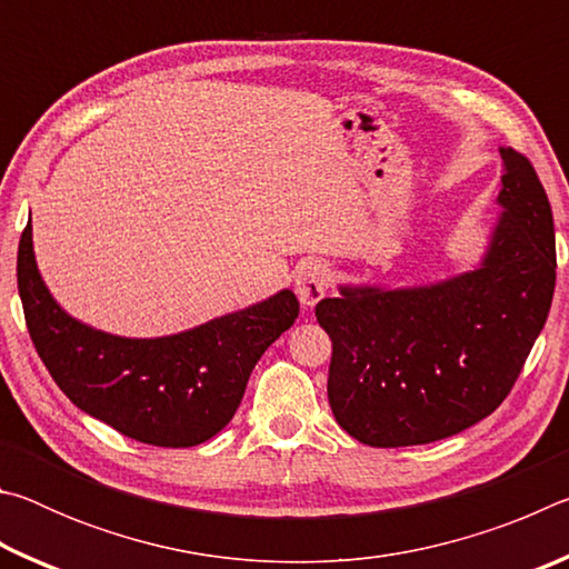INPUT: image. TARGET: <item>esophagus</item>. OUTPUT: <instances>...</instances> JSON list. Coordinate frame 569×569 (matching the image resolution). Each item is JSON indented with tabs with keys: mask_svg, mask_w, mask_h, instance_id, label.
<instances>
[{
	"mask_svg": "<svg viewBox=\"0 0 569 569\" xmlns=\"http://www.w3.org/2000/svg\"><path fill=\"white\" fill-rule=\"evenodd\" d=\"M331 271L329 266L321 261H311L298 268L296 273V296L303 306H316L326 296V288H329Z\"/></svg>",
	"mask_w": 569,
	"mask_h": 569,
	"instance_id": "esophagus-1",
	"label": "esophagus"
}]
</instances>
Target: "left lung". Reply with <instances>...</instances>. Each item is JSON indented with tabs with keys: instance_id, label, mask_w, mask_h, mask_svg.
Here are the masks:
<instances>
[{
	"instance_id": "8db88e82",
	"label": "left lung",
	"mask_w": 569,
	"mask_h": 569,
	"mask_svg": "<svg viewBox=\"0 0 569 569\" xmlns=\"http://www.w3.org/2000/svg\"><path fill=\"white\" fill-rule=\"evenodd\" d=\"M505 176L481 261L423 286H339L316 319L331 336L329 403L369 447L429 445L475 427L512 391L555 293V226L535 168Z\"/></svg>"
}]
</instances>
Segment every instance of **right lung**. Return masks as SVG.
Returning <instances> with one entry per match:
<instances>
[{
    "instance_id": "right-lung-1",
    "label": "right lung",
    "mask_w": 569,
    "mask_h": 569,
    "mask_svg": "<svg viewBox=\"0 0 569 569\" xmlns=\"http://www.w3.org/2000/svg\"><path fill=\"white\" fill-rule=\"evenodd\" d=\"M17 286L34 349L67 399L124 437L170 449L203 445L233 419L253 366L298 319V298L283 288L158 339L92 329L44 286L32 220L19 238Z\"/></svg>"
}]
</instances>
